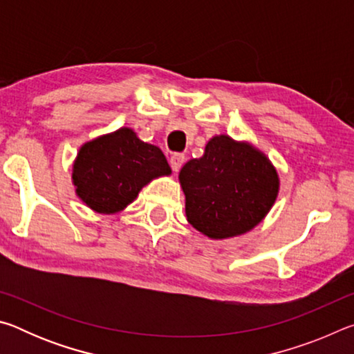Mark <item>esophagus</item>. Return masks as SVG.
<instances>
[{
  "mask_svg": "<svg viewBox=\"0 0 354 354\" xmlns=\"http://www.w3.org/2000/svg\"><path fill=\"white\" fill-rule=\"evenodd\" d=\"M184 154L181 153H175L170 156V167L173 171H179V169H181L183 164H184Z\"/></svg>",
  "mask_w": 354,
  "mask_h": 354,
  "instance_id": "1",
  "label": "esophagus"
}]
</instances>
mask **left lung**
Instances as JSON below:
<instances>
[{
    "instance_id": "8db88e82",
    "label": "left lung",
    "mask_w": 354,
    "mask_h": 354,
    "mask_svg": "<svg viewBox=\"0 0 354 354\" xmlns=\"http://www.w3.org/2000/svg\"><path fill=\"white\" fill-rule=\"evenodd\" d=\"M185 217L209 239H230L253 230L270 212L279 176L270 159L248 142L214 136L200 159L179 171Z\"/></svg>"
}]
</instances>
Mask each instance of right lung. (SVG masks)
Returning <instances> with one entry per match:
<instances>
[{"label":"right lung","mask_w":354,"mask_h":354,"mask_svg":"<svg viewBox=\"0 0 354 354\" xmlns=\"http://www.w3.org/2000/svg\"><path fill=\"white\" fill-rule=\"evenodd\" d=\"M170 173L160 148L140 140L124 127L84 143L71 179L84 205L109 215L122 212L148 183Z\"/></svg>","instance_id":"add662e5"}]
</instances>
